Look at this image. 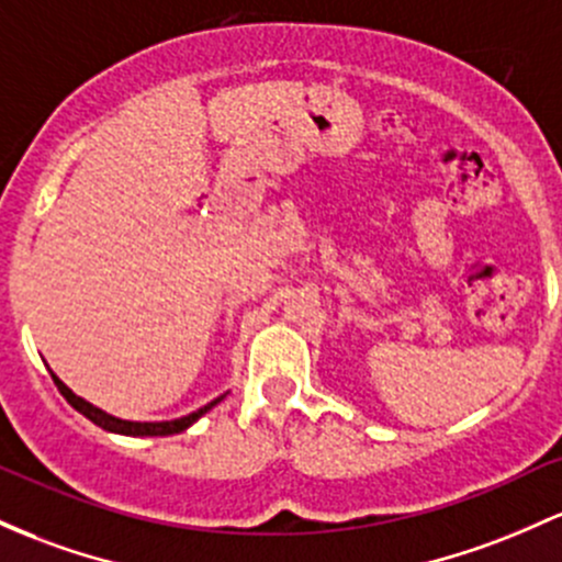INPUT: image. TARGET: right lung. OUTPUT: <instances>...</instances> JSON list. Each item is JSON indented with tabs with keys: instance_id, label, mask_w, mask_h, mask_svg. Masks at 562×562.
Returning <instances> with one entry per match:
<instances>
[{
	"instance_id": "right-lung-1",
	"label": "right lung",
	"mask_w": 562,
	"mask_h": 562,
	"mask_svg": "<svg viewBox=\"0 0 562 562\" xmlns=\"http://www.w3.org/2000/svg\"><path fill=\"white\" fill-rule=\"evenodd\" d=\"M53 375V381H55V386H58V392L64 394L66 400H69V405L71 408H77L79 413H82V416H88L92 424H98V427L101 429H109V431H116V435H133V437H162V435H178V431H183L187 427H191V424L196 422V418L202 416V413H207L213 408L215 403H218V400H213V403H207L205 408H200V411H194V413H189V416H183V418H176V422H122V418H114V416H109V413H103L101 408H95V405H90V403H85L82 397H77V394H74L69 386L64 384V381L58 379V375L55 373H50Z\"/></svg>"
}]
</instances>
